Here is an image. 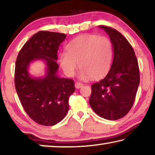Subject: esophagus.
I'll return each mask as SVG.
<instances>
[{
    "mask_svg": "<svg viewBox=\"0 0 155 155\" xmlns=\"http://www.w3.org/2000/svg\"><path fill=\"white\" fill-rule=\"evenodd\" d=\"M83 86V84L80 83V82H77L75 83V87H76V88H77V89H79L81 87H82Z\"/></svg>",
    "mask_w": 155,
    "mask_h": 155,
    "instance_id": "34e87169",
    "label": "esophagus"
}]
</instances>
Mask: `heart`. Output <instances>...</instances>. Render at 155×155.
<instances>
[{
    "instance_id": "1",
    "label": "heart",
    "mask_w": 155,
    "mask_h": 155,
    "mask_svg": "<svg viewBox=\"0 0 155 155\" xmlns=\"http://www.w3.org/2000/svg\"><path fill=\"white\" fill-rule=\"evenodd\" d=\"M67 51L59 53V61L64 72L72 77L78 66L79 77L96 78L107 74L114 58L113 46L106 37L85 34L67 45Z\"/></svg>"
}]
</instances>
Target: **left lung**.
Listing matches in <instances>:
<instances>
[{"label": "left lung", "instance_id": "8db88e82", "mask_svg": "<svg viewBox=\"0 0 155 155\" xmlns=\"http://www.w3.org/2000/svg\"><path fill=\"white\" fill-rule=\"evenodd\" d=\"M99 27L109 34L114 58L106 77L91 85L90 104L99 116L115 120L132 108L140 84V69L134 50L125 37L115 28Z\"/></svg>", "mask_w": 155, "mask_h": 155}]
</instances>
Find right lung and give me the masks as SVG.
I'll return each instance as SVG.
<instances>
[{
	"label": "right lung",
	"instance_id": "right-lung-1",
	"mask_svg": "<svg viewBox=\"0 0 155 155\" xmlns=\"http://www.w3.org/2000/svg\"><path fill=\"white\" fill-rule=\"evenodd\" d=\"M66 35L40 31L25 44L15 65V87L21 104L34 122L53 126L64 118L69 109V97L74 92V83L57 75V51ZM45 60L47 74L43 79L31 78L28 72L30 62Z\"/></svg>",
	"mask_w": 155,
	"mask_h": 155
}]
</instances>
